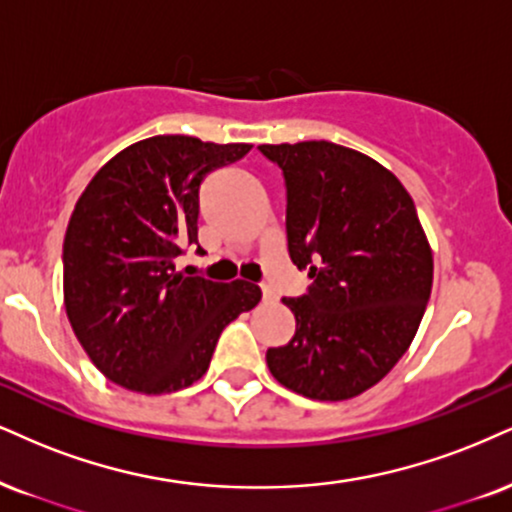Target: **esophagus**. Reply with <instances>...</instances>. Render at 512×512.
Segmentation results:
<instances>
[{
    "instance_id": "1",
    "label": "esophagus",
    "mask_w": 512,
    "mask_h": 512,
    "mask_svg": "<svg viewBox=\"0 0 512 512\" xmlns=\"http://www.w3.org/2000/svg\"><path fill=\"white\" fill-rule=\"evenodd\" d=\"M261 292H263V301H266V304H273V301L277 299L275 292H273V289H270L268 285H263Z\"/></svg>"
}]
</instances>
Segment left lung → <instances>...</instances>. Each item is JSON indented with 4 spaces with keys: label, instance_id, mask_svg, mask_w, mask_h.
Segmentation results:
<instances>
[{
    "label": "left lung",
    "instance_id": "8db88e82",
    "mask_svg": "<svg viewBox=\"0 0 512 512\" xmlns=\"http://www.w3.org/2000/svg\"><path fill=\"white\" fill-rule=\"evenodd\" d=\"M287 182V251L313 280L282 299L296 330L266 361L282 387L346 401L375 387L418 332L432 246L401 180L361 151L311 140L261 144Z\"/></svg>",
    "mask_w": 512,
    "mask_h": 512
}]
</instances>
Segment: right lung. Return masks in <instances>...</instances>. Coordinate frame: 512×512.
Wrapping results in <instances>:
<instances>
[{
	"instance_id": "obj_1",
	"label": "right lung",
	"mask_w": 512,
	"mask_h": 512,
	"mask_svg": "<svg viewBox=\"0 0 512 512\" xmlns=\"http://www.w3.org/2000/svg\"><path fill=\"white\" fill-rule=\"evenodd\" d=\"M251 144L189 135L140 140L94 173L63 239V306L90 361L137 394L180 391L206 375L227 323L261 301L246 280L175 270L197 244L199 185Z\"/></svg>"
}]
</instances>
